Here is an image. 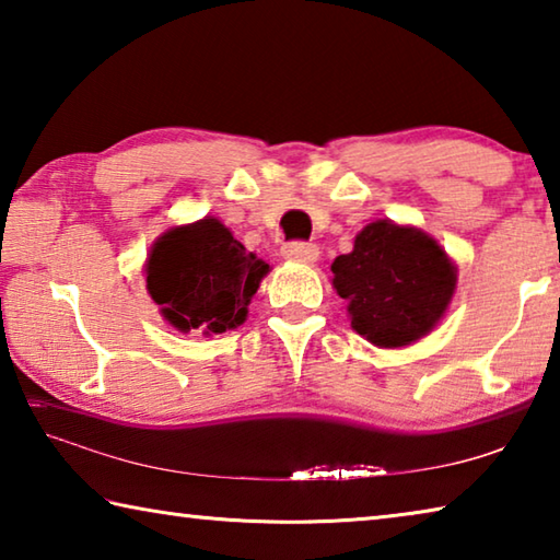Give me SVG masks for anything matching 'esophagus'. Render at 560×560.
<instances>
[{
  "label": "esophagus",
  "mask_w": 560,
  "mask_h": 560,
  "mask_svg": "<svg viewBox=\"0 0 560 560\" xmlns=\"http://www.w3.org/2000/svg\"><path fill=\"white\" fill-rule=\"evenodd\" d=\"M281 257L289 261H301V264H314L318 259V246L306 244V242H289L281 246Z\"/></svg>",
  "instance_id": "esophagus-1"
}]
</instances>
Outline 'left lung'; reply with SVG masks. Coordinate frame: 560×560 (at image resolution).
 <instances>
[{"mask_svg": "<svg viewBox=\"0 0 560 560\" xmlns=\"http://www.w3.org/2000/svg\"><path fill=\"white\" fill-rule=\"evenodd\" d=\"M334 289L348 301L358 336L402 348L430 334L457 289V264L428 232L375 220L355 234L353 252L330 264Z\"/></svg>", "mask_w": 560, "mask_h": 560, "instance_id": "left-lung-1", "label": "left lung"}]
</instances>
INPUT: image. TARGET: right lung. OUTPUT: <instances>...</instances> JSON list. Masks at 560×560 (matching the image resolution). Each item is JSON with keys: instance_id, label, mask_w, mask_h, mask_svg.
Wrapping results in <instances>:
<instances>
[{"instance_id": "1", "label": "right lung", "mask_w": 560, "mask_h": 560, "mask_svg": "<svg viewBox=\"0 0 560 560\" xmlns=\"http://www.w3.org/2000/svg\"><path fill=\"white\" fill-rule=\"evenodd\" d=\"M143 273L170 326L217 336L244 324L269 264L246 252L217 217H205L160 234Z\"/></svg>"}]
</instances>
